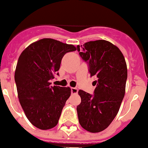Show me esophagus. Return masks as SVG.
Returning <instances> with one entry per match:
<instances>
[{"label":"esophagus","instance_id":"obj_1","mask_svg":"<svg viewBox=\"0 0 148 148\" xmlns=\"http://www.w3.org/2000/svg\"><path fill=\"white\" fill-rule=\"evenodd\" d=\"M78 92V90L77 88H76V87H72L71 88V93H73V94H77Z\"/></svg>","mask_w":148,"mask_h":148}]
</instances>
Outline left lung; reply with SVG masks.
I'll use <instances>...</instances> for the list:
<instances>
[{"label": "left lung", "mask_w": 148, "mask_h": 148, "mask_svg": "<svg viewBox=\"0 0 148 148\" xmlns=\"http://www.w3.org/2000/svg\"><path fill=\"white\" fill-rule=\"evenodd\" d=\"M77 51L89 64L90 77L97 85L92 96L80 90L81 103L77 106L78 120L83 128L92 133L105 130L119 110L125 93L128 70L124 55L109 41L96 40L84 43Z\"/></svg>", "instance_id": "8db88e82"}]
</instances>
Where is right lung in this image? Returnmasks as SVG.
Returning <instances> with one entry per match:
<instances>
[{
	"mask_svg": "<svg viewBox=\"0 0 148 148\" xmlns=\"http://www.w3.org/2000/svg\"><path fill=\"white\" fill-rule=\"evenodd\" d=\"M76 50L73 45L45 38L26 47L19 57L14 75L19 101L29 121L39 129L57 125L71 90L50 86V80L58 75L64 55Z\"/></svg>",
	"mask_w": 148,
	"mask_h": 148,
	"instance_id": "right-lung-1",
	"label": "right lung"
}]
</instances>
